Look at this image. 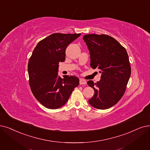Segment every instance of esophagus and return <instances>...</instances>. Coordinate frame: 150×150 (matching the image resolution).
<instances>
[{"label":"esophagus","mask_w":150,"mask_h":150,"mask_svg":"<svg viewBox=\"0 0 150 150\" xmlns=\"http://www.w3.org/2000/svg\"><path fill=\"white\" fill-rule=\"evenodd\" d=\"M79 83L80 85H86L87 83L86 81H85L84 79H80L79 80Z\"/></svg>","instance_id":"34e87169"}]
</instances>
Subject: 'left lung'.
Returning <instances> with one entry per match:
<instances>
[{
	"label": "left lung",
	"mask_w": 150,
	"mask_h": 150,
	"mask_svg": "<svg viewBox=\"0 0 150 150\" xmlns=\"http://www.w3.org/2000/svg\"><path fill=\"white\" fill-rule=\"evenodd\" d=\"M90 51L91 67L101 73L97 83L87 84L95 93L88 103L99 110L116 105L124 95L131 74L129 56L125 48L106 34H87L83 37Z\"/></svg>",
	"instance_id": "left-lung-1"
}]
</instances>
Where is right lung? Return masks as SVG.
I'll return each mask as SVG.
<instances>
[{"label":"right lung","instance_id":"right-lung-1","mask_svg":"<svg viewBox=\"0 0 150 150\" xmlns=\"http://www.w3.org/2000/svg\"><path fill=\"white\" fill-rule=\"evenodd\" d=\"M81 34H52L39 41L29 59V83L35 98L47 108L55 110L67 102L79 80L58 75L59 63L65 59L68 45Z\"/></svg>","mask_w":150,"mask_h":150}]
</instances>
